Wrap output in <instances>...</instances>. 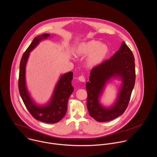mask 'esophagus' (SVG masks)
I'll list each match as a JSON object with an SVG mask.
<instances>
[{
    "label": "esophagus",
    "instance_id": "1",
    "mask_svg": "<svg viewBox=\"0 0 157 157\" xmlns=\"http://www.w3.org/2000/svg\"><path fill=\"white\" fill-rule=\"evenodd\" d=\"M78 80L80 81V82H85V77L83 76V75H80V76H79L78 77Z\"/></svg>",
    "mask_w": 157,
    "mask_h": 157
}]
</instances>
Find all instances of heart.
<instances>
[{
    "mask_svg": "<svg viewBox=\"0 0 157 157\" xmlns=\"http://www.w3.org/2000/svg\"><path fill=\"white\" fill-rule=\"evenodd\" d=\"M109 51L108 47L99 41L92 40L80 44L75 48L74 52L77 56L84 57L89 55L86 63L90 67H95L101 63Z\"/></svg>",
    "mask_w": 157,
    "mask_h": 157,
    "instance_id": "obj_1",
    "label": "heart"
}]
</instances>
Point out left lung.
Here are the masks:
<instances>
[{
	"mask_svg": "<svg viewBox=\"0 0 157 157\" xmlns=\"http://www.w3.org/2000/svg\"><path fill=\"white\" fill-rule=\"evenodd\" d=\"M134 61L132 52L123 42L120 49L109 59L91 69L90 82L86 84L87 108L90 115L96 121H111L126 109L135 82ZM112 78H119L122 84L114 105L105 108L99 103V98L105 84Z\"/></svg>",
	"mask_w": 157,
	"mask_h": 157,
	"instance_id": "8db88e82",
	"label": "left lung"
}]
</instances>
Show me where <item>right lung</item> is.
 <instances>
[{
    "label": "right lung",
    "instance_id": "right-lung-1",
    "mask_svg": "<svg viewBox=\"0 0 157 157\" xmlns=\"http://www.w3.org/2000/svg\"><path fill=\"white\" fill-rule=\"evenodd\" d=\"M49 36V34H44L36 37L23 53L20 63L19 90L26 109L35 119L46 123L53 124L60 121L67 113V101L74 90L71 85L73 72H69L61 75L51 99L49 103L44 106H39L35 104L27 90L25 82V67L29 52L39 44V42Z\"/></svg>",
    "mask_w": 157,
    "mask_h": 157
}]
</instances>
